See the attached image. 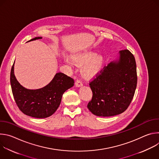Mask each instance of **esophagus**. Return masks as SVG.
Listing matches in <instances>:
<instances>
[{
  "label": "esophagus",
  "mask_w": 159,
  "mask_h": 159,
  "mask_svg": "<svg viewBox=\"0 0 159 159\" xmlns=\"http://www.w3.org/2000/svg\"><path fill=\"white\" fill-rule=\"evenodd\" d=\"M75 85L76 87H80V86L82 85V82H81L80 80L77 79V80H75Z\"/></svg>",
  "instance_id": "esophagus-1"
}]
</instances>
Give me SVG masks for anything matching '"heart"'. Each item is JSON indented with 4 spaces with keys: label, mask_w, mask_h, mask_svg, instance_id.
I'll return each instance as SVG.
<instances>
[{
    "label": "heart",
    "mask_w": 159,
    "mask_h": 159,
    "mask_svg": "<svg viewBox=\"0 0 159 159\" xmlns=\"http://www.w3.org/2000/svg\"><path fill=\"white\" fill-rule=\"evenodd\" d=\"M74 63L79 66L84 65L82 70V75L86 79H92L96 77L102 69L104 63V58L102 55H97L93 52H87L75 55L72 57ZM66 61L70 63L66 59Z\"/></svg>",
    "instance_id": "heart-1"
}]
</instances>
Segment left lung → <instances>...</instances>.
I'll use <instances>...</instances> for the list:
<instances>
[{
  "instance_id": "1",
  "label": "left lung",
  "mask_w": 159,
  "mask_h": 159,
  "mask_svg": "<svg viewBox=\"0 0 159 159\" xmlns=\"http://www.w3.org/2000/svg\"><path fill=\"white\" fill-rule=\"evenodd\" d=\"M137 65L128 50L120 52L118 61L104 66L89 82L93 98L87 107L98 116L120 115L129 106L137 87Z\"/></svg>"
}]
</instances>
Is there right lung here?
I'll return each mask as SVG.
<instances>
[{"label":"right lung","instance_id":"1","mask_svg":"<svg viewBox=\"0 0 159 159\" xmlns=\"http://www.w3.org/2000/svg\"><path fill=\"white\" fill-rule=\"evenodd\" d=\"M41 38L36 37L30 41ZM10 80L12 94L19 109L25 115L36 118H44L52 115L60 104L63 94L74 84L72 78L59 72L45 87L36 90L27 89L16 79L14 64Z\"/></svg>","mask_w":159,"mask_h":159}]
</instances>
